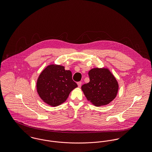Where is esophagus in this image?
I'll list each match as a JSON object with an SVG mask.
<instances>
[{"label": "esophagus", "mask_w": 152, "mask_h": 152, "mask_svg": "<svg viewBox=\"0 0 152 152\" xmlns=\"http://www.w3.org/2000/svg\"><path fill=\"white\" fill-rule=\"evenodd\" d=\"M77 85H78V87H79V88H80L81 86V81H79V82L77 83Z\"/></svg>", "instance_id": "obj_1"}]
</instances>
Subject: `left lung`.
<instances>
[{"label": "left lung", "mask_w": 152, "mask_h": 152, "mask_svg": "<svg viewBox=\"0 0 152 152\" xmlns=\"http://www.w3.org/2000/svg\"><path fill=\"white\" fill-rule=\"evenodd\" d=\"M89 82L81 86L87 99L96 107L105 106L116 98L119 84L108 68H94L88 72Z\"/></svg>", "instance_id": "1"}]
</instances>
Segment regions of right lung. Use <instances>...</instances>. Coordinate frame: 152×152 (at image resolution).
<instances>
[{"instance_id": "1", "label": "right lung", "mask_w": 152, "mask_h": 152, "mask_svg": "<svg viewBox=\"0 0 152 152\" xmlns=\"http://www.w3.org/2000/svg\"><path fill=\"white\" fill-rule=\"evenodd\" d=\"M72 72L65 67L52 64L48 65L39 75L37 91L41 99L51 107L64 103L72 90L77 87L72 78Z\"/></svg>"}]
</instances>
